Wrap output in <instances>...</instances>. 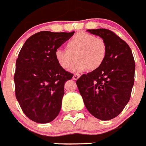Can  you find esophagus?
Masks as SVG:
<instances>
[{
	"label": "esophagus",
	"mask_w": 146,
	"mask_h": 146,
	"mask_svg": "<svg viewBox=\"0 0 146 146\" xmlns=\"http://www.w3.org/2000/svg\"><path fill=\"white\" fill-rule=\"evenodd\" d=\"M79 77H80V75H79V74H74L73 76V79H74V80H77Z\"/></svg>",
	"instance_id": "esophagus-1"
}]
</instances>
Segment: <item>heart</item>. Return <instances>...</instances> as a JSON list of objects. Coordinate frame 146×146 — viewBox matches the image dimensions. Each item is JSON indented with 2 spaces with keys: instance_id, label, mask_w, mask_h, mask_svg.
<instances>
[{
  "instance_id": "heart-1",
  "label": "heart",
  "mask_w": 146,
  "mask_h": 146,
  "mask_svg": "<svg viewBox=\"0 0 146 146\" xmlns=\"http://www.w3.org/2000/svg\"><path fill=\"white\" fill-rule=\"evenodd\" d=\"M67 49L58 48L54 57L59 66L68 70L75 61L73 72L82 73L96 70L104 64L107 54V46L101 37L88 33H79L67 42Z\"/></svg>"
}]
</instances>
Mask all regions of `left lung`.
Wrapping results in <instances>:
<instances>
[{
    "mask_svg": "<svg viewBox=\"0 0 146 146\" xmlns=\"http://www.w3.org/2000/svg\"><path fill=\"white\" fill-rule=\"evenodd\" d=\"M105 40L107 54L100 68L83 74L76 85L85 107L95 118H115L130 100L134 84L135 61L130 46L112 31L88 30Z\"/></svg>",
    "mask_w": 146,
    "mask_h": 146,
    "instance_id": "8db88e82",
    "label": "left lung"
}]
</instances>
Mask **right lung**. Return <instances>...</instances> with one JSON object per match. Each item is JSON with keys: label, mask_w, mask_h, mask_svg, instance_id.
Masks as SVG:
<instances>
[{"label": "right lung", "mask_w": 146, "mask_h": 146, "mask_svg": "<svg viewBox=\"0 0 146 146\" xmlns=\"http://www.w3.org/2000/svg\"><path fill=\"white\" fill-rule=\"evenodd\" d=\"M74 31H40L31 36L21 48L14 74L15 98L27 117L48 123L61 111L64 84L73 73L61 68L54 52Z\"/></svg>", "instance_id": "add662e5"}]
</instances>
